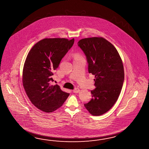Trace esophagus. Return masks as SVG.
<instances>
[{
	"instance_id": "1",
	"label": "esophagus",
	"mask_w": 149,
	"mask_h": 149,
	"mask_svg": "<svg viewBox=\"0 0 149 149\" xmlns=\"http://www.w3.org/2000/svg\"><path fill=\"white\" fill-rule=\"evenodd\" d=\"M79 91H80V89L77 88L74 89V90H73V93H78Z\"/></svg>"
}]
</instances>
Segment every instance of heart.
I'll list each match as a JSON object with an SVG mask.
<instances>
[{
  "instance_id": "heart-1",
  "label": "heart",
  "mask_w": 149,
  "mask_h": 149,
  "mask_svg": "<svg viewBox=\"0 0 149 149\" xmlns=\"http://www.w3.org/2000/svg\"><path fill=\"white\" fill-rule=\"evenodd\" d=\"M78 57H79V55L78 54H75V58H78Z\"/></svg>"
}]
</instances>
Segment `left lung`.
Listing matches in <instances>:
<instances>
[{
    "label": "left lung",
    "mask_w": 149,
    "mask_h": 149,
    "mask_svg": "<svg viewBox=\"0 0 149 149\" xmlns=\"http://www.w3.org/2000/svg\"><path fill=\"white\" fill-rule=\"evenodd\" d=\"M86 56L88 72L94 75L96 88L85 108L100 116L113 107L120 95L124 79L122 61L116 48L103 38H85L77 42Z\"/></svg>",
    "instance_id": "1"
}]
</instances>
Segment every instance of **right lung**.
Instances as JSON below:
<instances>
[{"instance_id": "right-lung-1", "label": "right lung", "mask_w": 149, "mask_h": 149, "mask_svg": "<svg viewBox=\"0 0 149 149\" xmlns=\"http://www.w3.org/2000/svg\"><path fill=\"white\" fill-rule=\"evenodd\" d=\"M74 39H44L37 42L27 56L22 73V84L32 103L46 113L58 109L69 96L59 86L51 82L53 71L73 46Z\"/></svg>"}]
</instances>
